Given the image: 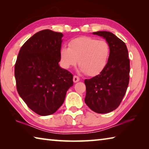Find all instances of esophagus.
Listing matches in <instances>:
<instances>
[{
    "label": "esophagus",
    "mask_w": 149,
    "mask_h": 149,
    "mask_svg": "<svg viewBox=\"0 0 149 149\" xmlns=\"http://www.w3.org/2000/svg\"><path fill=\"white\" fill-rule=\"evenodd\" d=\"M79 80H80V79H79V77L76 76V75H74V78H73V81H74V83H77V82L79 81Z\"/></svg>",
    "instance_id": "obj_1"
}]
</instances>
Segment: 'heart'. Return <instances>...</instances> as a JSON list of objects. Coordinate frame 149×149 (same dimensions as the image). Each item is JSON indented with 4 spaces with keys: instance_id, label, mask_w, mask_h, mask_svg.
Returning <instances> with one entry per match:
<instances>
[{
    "instance_id": "1",
    "label": "heart",
    "mask_w": 149,
    "mask_h": 149,
    "mask_svg": "<svg viewBox=\"0 0 149 149\" xmlns=\"http://www.w3.org/2000/svg\"><path fill=\"white\" fill-rule=\"evenodd\" d=\"M110 54L108 44L89 37H81L72 40L69 48L62 47L60 50V63L64 69H70L77 64L79 72L89 76H95L101 72L107 64Z\"/></svg>"
}]
</instances>
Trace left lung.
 Listing matches in <instances>:
<instances>
[{
  "label": "left lung",
  "instance_id": "1",
  "mask_svg": "<svg viewBox=\"0 0 149 149\" xmlns=\"http://www.w3.org/2000/svg\"><path fill=\"white\" fill-rule=\"evenodd\" d=\"M93 34L106 40L110 54L104 70L85 80V102L94 112L105 114L116 109L127 91L130 71L128 50L124 42L112 33L103 31Z\"/></svg>",
  "mask_w": 149,
  "mask_h": 149
}]
</instances>
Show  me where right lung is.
Returning a JSON list of instances; mask_svg holds the SVG:
<instances>
[{
    "label": "right lung",
    "mask_w": 149,
    "mask_h": 149,
    "mask_svg": "<svg viewBox=\"0 0 149 149\" xmlns=\"http://www.w3.org/2000/svg\"><path fill=\"white\" fill-rule=\"evenodd\" d=\"M63 36L49 29L37 32L24 44L17 58V91L27 107L39 115L56 112L74 85L73 75L58 64Z\"/></svg>",
    "instance_id": "obj_1"
}]
</instances>
